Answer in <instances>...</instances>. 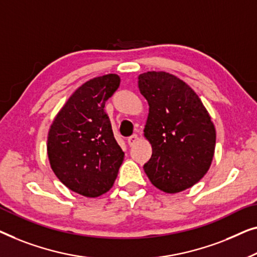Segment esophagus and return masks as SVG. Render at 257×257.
<instances>
[{
    "label": "esophagus",
    "mask_w": 257,
    "mask_h": 257,
    "mask_svg": "<svg viewBox=\"0 0 257 257\" xmlns=\"http://www.w3.org/2000/svg\"><path fill=\"white\" fill-rule=\"evenodd\" d=\"M137 140H139V137H137L136 134H134V135H132L130 137H128V144L130 147L134 146L137 142Z\"/></svg>",
    "instance_id": "1"
}]
</instances>
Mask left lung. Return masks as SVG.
<instances>
[{
  "mask_svg": "<svg viewBox=\"0 0 257 257\" xmlns=\"http://www.w3.org/2000/svg\"><path fill=\"white\" fill-rule=\"evenodd\" d=\"M149 103L144 137L153 155L143 169L154 186L166 193L190 189L205 176L215 149V128L197 93L166 72L139 75Z\"/></svg>",
  "mask_w": 257,
  "mask_h": 257,
  "instance_id": "obj_1",
  "label": "left lung"
}]
</instances>
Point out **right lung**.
I'll return each instance as SVG.
<instances>
[{
  "label": "right lung",
  "mask_w": 257,
  "mask_h": 257,
  "mask_svg": "<svg viewBox=\"0 0 257 257\" xmlns=\"http://www.w3.org/2000/svg\"><path fill=\"white\" fill-rule=\"evenodd\" d=\"M120 86L117 74L93 78L68 97L48 135L52 171L75 193L96 198L113 186L124 153L115 140L106 101Z\"/></svg>",
  "instance_id": "right-lung-1"
}]
</instances>
